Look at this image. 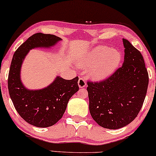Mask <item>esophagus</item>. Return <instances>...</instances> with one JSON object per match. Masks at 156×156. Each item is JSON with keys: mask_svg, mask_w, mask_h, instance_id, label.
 Returning a JSON list of instances; mask_svg holds the SVG:
<instances>
[{"mask_svg": "<svg viewBox=\"0 0 156 156\" xmlns=\"http://www.w3.org/2000/svg\"><path fill=\"white\" fill-rule=\"evenodd\" d=\"M78 85L80 88H83V87L86 86V80L84 77L80 78V80L78 81Z\"/></svg>", "mask_w": 156, "mask_h": 156, "instance_id": "1", "label": "esophagus"}]
</instances>
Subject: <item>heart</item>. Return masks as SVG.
I'll list each match as a JSON object with an SVG mask.
<instances>
[{"label":"heart","mask_w":156,"mask_h":156,"mask_svg":"<svg viewBox=\"0 0 156 156\" xmlns=\"http://www.w3.org/2000/svg\"><path fill=\"white\" fill-rule=\"evenodd\" d=\"M122 56L116 49L97 46L80 57L77 61L80 67H87L90 77L102 80L109 76L120 65Z\"/></svg>","instance_id":"1"}]
</instances>
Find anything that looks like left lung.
I'll return each instance as SVG.
<instances>
[{"mask_svg": "<svg viewBox=\"0 0 156 156\" xmlns=\"http://www.w3.org/2000/svg\"><path fill=\"white\" fill-rule=\"evenodd\" d=\"M124 61L112 76L87 82L89 112L100 126L119 129L132 122L146 97L148 74L141 53L123 39Z\"/></svg>", "mask_w": 156, "mask_h": 156, "instance_id": "8db88e82", "label": "left lung"}]
</instances>
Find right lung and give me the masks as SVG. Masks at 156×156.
Here are the masks:
<instances>
[{"label":"right lung","instance_id":"obj_1","mask_svg":"<svg viewBox=\"0 0 156 156\" xmlns=\"http://www.w3.org/2000/svg\"><path fill=\"white\" fill-rule=\"evenodd\" d=\"M60 40L54 35L35 33L17 49L12 59L8 80L10 99L19 115L36 127L55 124L62 117L70 98L79 90L78 76L66 80L57 76L49 86L37 90L27 89L21 81V67L29 51L50 48Z\"/></svg>","mask_w":156,"mask_h":156}]
</instances>
